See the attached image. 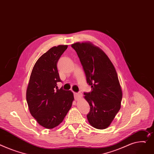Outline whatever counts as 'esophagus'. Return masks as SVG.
<instances>
[{
    "label": "esophagus",
    "instance_id": "obj_1",
    "mask_svg": "<svg viewBox=\"0 0 154 154\" xmlns=\"http://www.w3.org/2000/svg\"><path fill=\"white\" fill-rule=\"evenodd\" d=\"M74 97H75V100L77 101L82 97V94L81 93H74Z\"/></svg>",
    "mask_w": 154,
    "mask_h": 154
}]
</instances>
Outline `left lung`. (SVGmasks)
Returning <instances> with one entry per match:
<instances>
[{
	"label": "left lung",
	"instance_id": "left-lung-1",
	"mask_svg": "<svg viewBox=\"0 0 154 154\" xmlns=\"http://www.w3.org/2000/svg\"><path fill=\"white\" fill-rule=\"evenodd\" d=\"M80 59L91 91L84 93L90 106L87 119L96 129L109 126L121 108L122 92L116 69L104 51L91 42L71 45Z\"/></svg>",
	"mask_w": 154,
	"mask_h": 154
}]
</instances>
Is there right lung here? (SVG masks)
I'll list each match as a JSON object with an SVG mask.
<instances>
[{
  "label": "right lung",
  "instance_id": "1",
  "mask_svg": "<svg viewBox=\"0 0 154 154\" xmlns=\"http://www.w3.org/2000/svg\"><path fill=\"white\" fill-rule=\"evenodd\" d=\"M67 45L52 47L35 64L26 88V101L32 116L46 129L59 125L74 100L70 90L58 89L61 82L57 63Z\"/></svg>",
  "mask_w": 154,
  "mask_h": 154
}]
</instances>
